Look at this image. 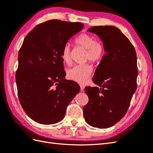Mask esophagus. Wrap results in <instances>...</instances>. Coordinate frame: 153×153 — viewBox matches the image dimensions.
I'll list each match as a JSON object with an SVG mask.
<instances>
[{
  "mask_svg": "<svg viewBox=\"0 0 153 153\" xmlns=\"http://www.w3.org/2000/svg\"><path fill=\"white\" fill-rule=\"evenodd\" d=\"M84 88H85V86L83 85H80V89L82 91H83L84 90Z\"/></svg>",
  "mask_w": 153,
  "mask_h": 153,
  "instance_id": "1",
  "label": "esophagus"
}]
</instances>
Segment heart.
Returning <instances> with one entry per match:
<instances>
[{"label": "heart", "mask_w": 153, "mask_h": 153, "mask_svg": "<svg viewBox=\"0 0 153 153\" xmlns=\"http://www.w3.org/2000/svg\"><path fill=\"white\" fill-rule=\"evenodd\" d=\"M77 45L87 50L85 59L92 62H98L102 59L105 48L102 42L95 41L93 36L87 34H82L76 39ZM62 58L67 64L71 62V46L69 44L64 45L62 51ZM93 69L88 64L76 65L69 69L68 76L69 79L76 82L79 84H85L89 80Z\"/></svg>", "instance_id": "heart-1"}]
</instances>
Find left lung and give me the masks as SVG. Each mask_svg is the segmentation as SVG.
Returning <instances> with one entry per match:
<instances>
[{
	"mask_svg": "<svg viewBox=\"0 0 153 153\" xmlns=\"http://www.w3.org/2000/svg\"><path fill=\"white\" fill-rule=\"evenodd\" d=\"M102 41L105 54L94 73L97 87H86L89 101L83 109L90 126L108 128L126 114L137 89V59L133 45L117 27H92L87 30Z\"/></svg>",
	"mask_w": 153,
	"mask_h": 153,
	"instance_id": "left-lung-1",
	"label": "left lung"
}]
</instances>
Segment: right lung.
Returning a JSON list of instances; mask_svg holds the SVG:
<instances>
[{"instance_id": "right-lung-1", "label": "right lung", "mask_w": 153, "mask_h": 153, "mask_svg": "<svg viewBox=\"0 0 153 153\" xmlns=\"http://www.w3.org/2000/svg\"><path fill=\"white\" fill-rule=\"evenodd\" d=\"M83 27L80 22L52 20L35 27L24 39L16 83L20 104L33 121L47 125L60 122L79 92L76 82L65 79L62 51Z\"/></svg>"}]
</instances>
